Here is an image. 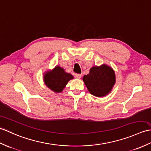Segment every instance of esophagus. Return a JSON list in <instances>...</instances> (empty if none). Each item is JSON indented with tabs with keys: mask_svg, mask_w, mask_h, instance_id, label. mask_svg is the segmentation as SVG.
<instances>
[{
	"mask_svg": "<svg viewBox=\"0 0 151 151\" xmlns=\"http://www.w3.org/2000/svg\"><path fill=\"white\" fill-rule=\"evenodd\" d=\"M75 77H76V78H77V79H80L81 78V75L79 74V73H76Z\"/></svg>",
	"mask_w": 151,
	"mask_h": 151,
	"instance_id": "esophagus-1",
	"label": "esophagus"
}]
</instances>
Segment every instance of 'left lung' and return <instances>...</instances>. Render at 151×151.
I'll return each mask as SVG.
<instances>
[{
  "label": "left lung",
  "instance_id": "obj_1",
  "mask_svg": "<svg viewBox=\"0 0 151 151\" xmlns=\"http://www.w3.org/2000/svg\"><path fill=\"white\" fill-rule=\"evenodd\" d=\"M83 80L91 94L103 97L111 91L114 85L115 73L110 67L105 65L93 66L88 74L84 76Z\"/></svg>",
  "mask_w": 151,
  "mask_h": 151
}]
</instances>
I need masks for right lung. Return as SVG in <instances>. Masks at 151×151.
Masks as SVG:
<instances>
[{"label":"right lung","instance_id":"add662e5","mask_svg":"<svg viewBox=\"0 0 151 151\" xmlns=\"http://www.w3.org/2000/svg\"><path fill=\"white\" fill-rule=\"evenodd\" d=\"M73 78V76L66 73L64 69L60 66H56L52 72L46 73L44 76V81L46 85L53 91L61 92L68 82Z\"/></svg>","mask_w":151,"mask_h":151}]
</instances>
